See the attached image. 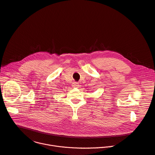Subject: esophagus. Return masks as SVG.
Segmentation results:
<instances>
[{"instance_id":"obj_1","label":"esophagus","mask_w":155,"mask_h":155,"mask_svg":"<svg viewBox=\"0 0 155 155\" xmlns=\"http://www.w3.org/2000/svg\"><path fill=\"white\" fill-rule=\"evenodd\" d=\"M72 86H73L74 87H78L79 86V85H78V83L75 81V82H74L73 84H72Z\"/></svg>"}]
</instances>
